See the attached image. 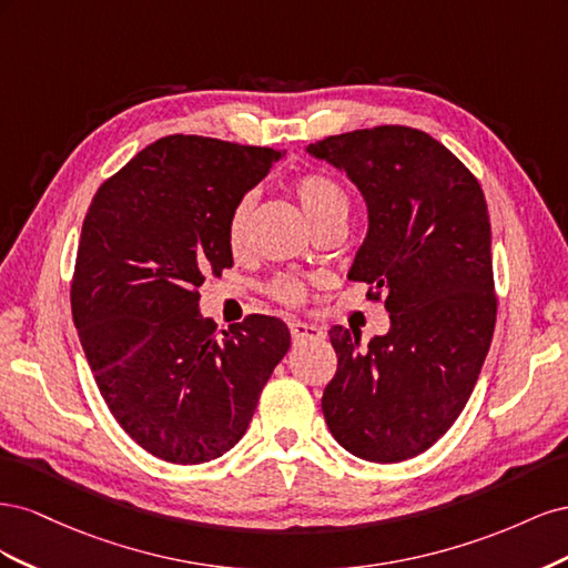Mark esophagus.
<instances>
[{"instance_id":"esophagus-1","label":"esophagus","mask_w":568,"mask_h":568,"mask_svg":"<svg viewBox=\"0 0 568 568\" xmlns=\"http://www.w3.org/2000/svg\"><path fill=\"white\" fill-rule=\"evenodd\" d=\"M291 336H294V343H303V341H317L324 338V332L315 324H305V322H291L288 324Z\"/></svg>"}]
</instances>
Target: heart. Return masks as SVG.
Returning <instances> with one entry per match:
<instances>
[{
	"label": "heart",
	"mask_w": 568,
	"mask_h": 568,
	"mask_svg": "<svg viewBox=\"0 0 568 568\" xmlns=\"http://www.w3.org/2000/svg\"><path fill=\"white\" fill-rule=\"evenodd\" d=\"M294 189V196L305 213L307 222L317 230L326 222L343 220L346 222L351 215V196L338 180L326 173H305L298 175L291 184ZM253 209V194H244L239 199L227 215V244L230 248H242L246 242V230H248V215ZM270 296L284 305H298L305 296V288L294 277H277L270 284Z\"/></svg>",
	"instance_id": "1"
}]
</instances>
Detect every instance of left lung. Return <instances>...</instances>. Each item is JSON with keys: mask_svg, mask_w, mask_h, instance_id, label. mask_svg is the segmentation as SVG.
Returning a JSON list of instances; mask_svg holds the SVG:
<instances>
[{"mask_svg": "<svg viewBox=\"0 0 568 568\" xmlns=\"http://www.w3.org/2000/svg\"><path fill=\"white\" fill-rule=\"evenodd\" d=\"M363 192L369 230L348 277L390 315L386 336L332 326L322 395L332 436L367 462L417 457L467 405L488 355L497 296L484 189L432 134L382 125L307 146Z\"/></svg>", "mask_w": 568, "mask_h": 568, "instance_id": "obj_1", "label": "left lung"}]
</instances>
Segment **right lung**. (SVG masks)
Wrapping results in <instances>:
<instances>
[{
  "instance_id": "1",
  "label": "right lung",
  "mask_w": 568,
  "mask_h": 568,
  "mask_svg": "<svg viewBox=\"0 0 568 568\" xmlns=\"http://www.w3.org/2000/svg\"><path fill=\"white\" fill-rule=\"evenodd\" d=\"M284 153L170 134L101 184L84 215L73 322L101 398L153 457L201 464L234 448L291 346L277 317L217 329L199 313V286L234 265L232 205Z\"/></svg>"
}]
</instances>
